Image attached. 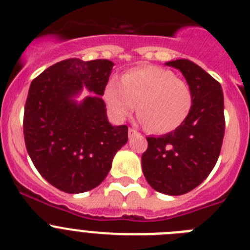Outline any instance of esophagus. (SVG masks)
Segmentation results:
<instances>
[{"instance_id": "obj_1", "label": "esophagus", "mask_w": 250, "mask_h": 250, "mask_svg": "<svg viewBox=\"0 0 250 250\" xmlns=\"http://www.w3.org/2000/svg\"><path fill=\"white\" fill-rule=\"evenodd\" d=\"M135 134H138V131H136L135 129H132V127H130V129H129V135L132 136V135H135Z\"/></svg>"}]
</instances>
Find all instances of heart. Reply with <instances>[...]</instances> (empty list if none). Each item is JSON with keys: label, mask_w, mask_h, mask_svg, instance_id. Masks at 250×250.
Masks as SVG:
<instances>
[{"label": "heart", "mask_w": 250, "mask_h": 250, "mask_svg": "<svg viewBox=\"0 0 250 250\" xmlns=\"http://www.w3.org/2000/svg\"><path fill=\"white\" fill-rule=\"evenodd\" d=\"M104 99L119 120L129 118L138 104L139 120L155 134L178 129L193 107L190 85L159 66L132 68L123 75L121 81L111 79Z\"/></svg>", "instance_id": "1"}]
</instances>
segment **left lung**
Instances as JSON below:
<instances>
[{
  "label": "left lung",
  "instance_id": "left-lung-1",
  "mask_svg": "<svg viewBox=\"0 0 250 250\" xmlns=\"http://www.w3.org/2000/svg\"><path fill=\"white\" fill-rule=\"evenodd\" d=\"M193 92V107L187 120L167 135L147 136L141 156L145 179L152 189L167 195H183L202 184L215 167L224 138V98L222 86L200 66L175 60Z\"/></svg>",
  "mask_w": 250,
  "mask_h": 250
}]
</instances>
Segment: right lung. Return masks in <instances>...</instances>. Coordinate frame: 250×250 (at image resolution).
<instances>
[{
	"label": "right lung",
	"mask_w": 250,
	"mask_h": 250,
	"mask_svg": "<svg viewBox=\"0 0 250 250\" xmlns=\"http://www.w3.org/2000/svg\"><path fill=\"white\" fill-rule=\"evenodd\" d=\"M114 63L68 59L46 68L31 83L23 114L28 155L51 185L68 194L98 187L115 154L127 141V126H112L104 95ZM86 85L97 95L77 104Z\"/></svg>",
	"instance_id": "1"
}]
</instances>
